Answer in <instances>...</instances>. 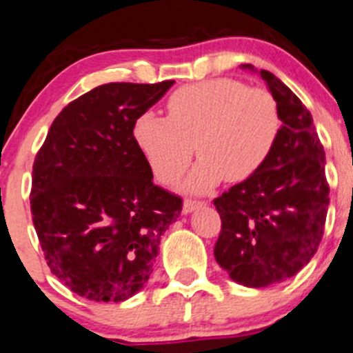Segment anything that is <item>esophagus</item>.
Returning <instances> with one entry per match:
<instances>
[{
  "instance_id": "1",
  "label": "esophagus",
  "mask_w": 353,
  "mask_h": 353,
  "mask_svg": "<svg viewBox=\"0 0 353 353\" xmlns=\"http://www.w3.org/2000/svg\"><path fill=\"white\" fill-rule=\"evenodd\" d=\"M205 205V201H196V199H186L183 205V213H191L196 208H201Z\"/></svg>"
}]
</instances>
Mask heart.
Here are the masks:
<instances>
[{
	"instance_id": "heart-1",
	"label": "heart",
	"mask_w": 353,
	"mask_h": 353,
	"mask_svg": "<svg viewBox=\"0 0 353 353\" xmlns=\"http://www.w3.org/2000/svg\"><path fill=\"white\" fill-rule=\"evenodd\" d=\"M169 118L143 111L133 123V139L162 183L188 169L186 188L205 192L226 176L243 181L254 176L276 147L281 113L267 89L248 88L236 79L188 84L167 99Z\"/></svg>"
}]
</instances>
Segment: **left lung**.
Listing matches in <instances>:
<instances>
[{"mask_svg":"<svg viewBox=\"0 0 353 353\" xmlns=\"http://www.w3.org/2000/svg\"><path fill=\"white\" fill-rule=\"evenodd\" d=\"M259 74L279 106V139L254 176L213 201L221 218L214 259L235 283L248 288L289 279L311 261L330 203L325 150L313 117L272 72Z\"/></svg>","mask_w":353,"mask_h":353,"instance_id":"obj_1","label":"left lung"}]
</instances>
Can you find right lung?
<instances>
[{
	"label": "right lung",
	"mask_w": 353,
	"mask_h": 353,
	"mask_svg": "<svg viewBox=\"0 0 353 353\" xmlns=\"http://www.w3.org/2000/svg\"><path fill=\"white\" fill-rule=\"evenodd\" d=\"M174 81L110 83L70 101L37 152L32 220L52 274L89 301L143 288L183 199L155 186L133 139L137 118Z\"/></svg>",
	"instance_id": "obj_1"
}]
</instances>
